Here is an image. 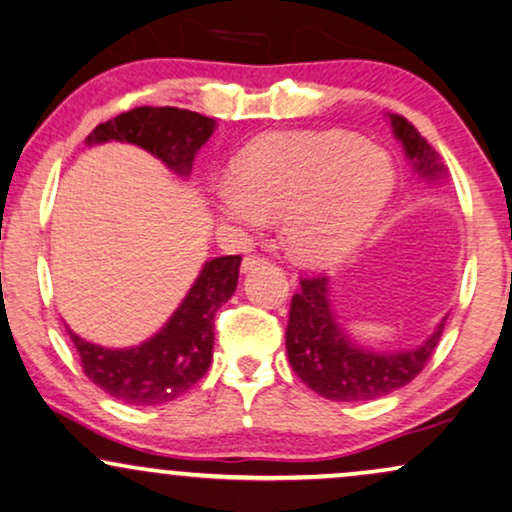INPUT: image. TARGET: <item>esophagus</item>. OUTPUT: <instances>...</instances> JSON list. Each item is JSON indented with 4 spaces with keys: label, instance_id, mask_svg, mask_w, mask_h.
I'll list each match as a JSON object with an SVG mask.
<instances>
[{
    "label": "esophagus",
    "instance_id": "1",
    "mask_svg": "<svg viewBox=\"0 0 512 512\" xmlns=\"http://www.w3.org/2000/svg\"><path fill=\"white\" fill-rule=\"evenodd\" d=\"M264 262V257H260V255H248L243 260V271L245 274H248V271H252L255 267H260V264Z\"/></svg>",
    "mask_w": 512,
    "mask_h": 512
}]
</instances>
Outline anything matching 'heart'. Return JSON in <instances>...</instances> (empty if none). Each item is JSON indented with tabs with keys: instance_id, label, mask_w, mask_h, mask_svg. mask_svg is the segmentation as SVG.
I'll return each instance as SVG.
<instances>
[{
	"instance_id": "obj_1",
	"label": "heart",
	"mask_w": 512,
	"mask_h": 512,
	"mask_svg": "<svg viewBox=\"0 0 512 512\" xmlns=\"http://www.w3.org/2000/svg\"><path fill=\"white\" fill-rule=\"evenodd\" d=\"M394 191L383 148L342 129L271 132L243 148L217 210L243 231L281 215L283 243L307 264H333L357 248Z\"/></svg>"
}]
</instances>
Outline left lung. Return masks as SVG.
<instances>
[{
  "mask_svg": "<svg viewBox=\"0 0 512 512\" xmlns=\"http://www.w3.org/2000/svg\"><path fill=\"white\" fill-rule=\"evenodd\" d=\"M394 137L401 141L413 170L435 179L444 172L439 153L401 115H390ZM444 321L423 345L409 352L380 354L357 347L335 321L326 276H302L290 302L286 328L288 359L297 378L333 401H371L409 385L428 364L442 338Z\"/></svg>",
  "mask_w": 512,
  "mask_h": 512,
  "instance_id": "left-lung-1",
  "label": "left lung"
}]
</instances>
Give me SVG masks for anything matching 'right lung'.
<instances>
[{
	"label": "right lung",
	"instance_id": "right-lung-1",
	"mask_svg": "<svg viewBox=\"0 0 512 512\" xmlns=\"http://www.w3.org/2000/svg\"><path fill=\"white\" fill-rule=\"evenodd\" d=\"M215 132V120L184 108L141 106L101 122L87 144L127 141L146 148L181 177L191 172L198 148ZM241 255L205 262L184 302L170 321L139 347L108 349L70 333L82 371L103 392L134 406H155L177 399L203 378L212 364L215 314L234 295Z\"/></svg>",
	"mask_w": 512,
	"mask_h": 512
}]
</instances>
